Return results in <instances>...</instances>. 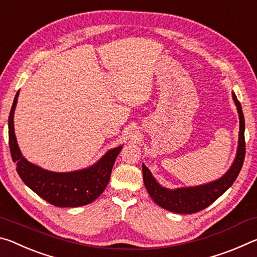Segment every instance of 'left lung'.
<instances>
[{"label":"left lung","instance_id":"obj_1","mask_svg":"<svg viewBox=\"0 0 257 257\" xmlns=\"http://www.w3.org/2000/svg\"><path fill=\"white\" fill-rule=\"evenodd\" d=\"M235 106L238 109L239 121H240V131H239V144L237 156L230 170L222 176L220 180L214 181L204 186L192 187V188H181L175 190H170L159 186L151 175L150 171L145 165H142L144 172V181L147 191L153 200L161 207L167 209L170 212L179 214H192L197 213L208 207L214 203L218 197L223 195L228 189L232 186L240 173L243 161H245V118L241 109V104L239 102L237 96L232 93Z\"/></svg>","mask_w":257,"mask_h":257}]
</instances>
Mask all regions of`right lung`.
Instances as JSON below:
<instances>
[{
	"instance_id": "add662e5",
	"label": "right lung",
	"mask_w": 257,
	"mask_h": 257,
	"mask_svg": "<svg viewBox=\"0 0 257 257\" xmlns=\"http://www.w3.org/2000/svg\"><path fill=\"white\" fill-rule=\"evenodd\" d=\"M18 94L17 92L9 115V147L20 179L41 198L57 207H78L92 203L106 189L121 146L108 151L95 165L86 170L54 173L34 165L23 157L15 136L14 112Z\"/></svg>"
}]
</instances>
